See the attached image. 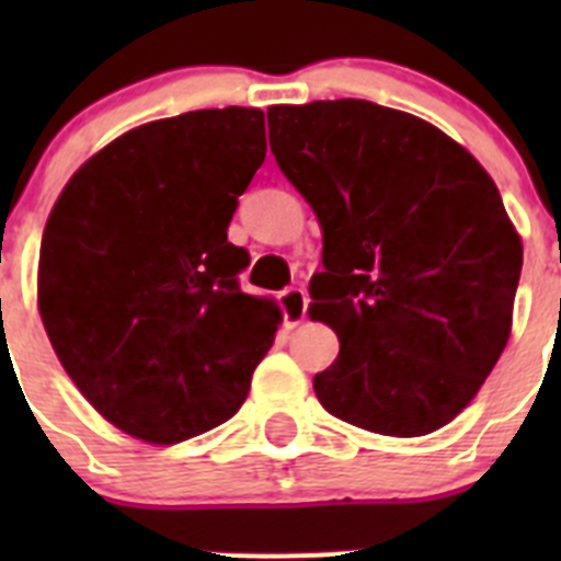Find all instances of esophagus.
<instances>
[{"label": "esophagus", "instance_id": "obj_1", "mask_svg": "<svg viewBox=\"0 0 561 561\" xmlns=\"http://www.w3.org/2000/svg\"><path fill=\"white\" fill-rule=\"evenodd\" d=\"M280 309H284V323L289 329L304 323L306 311H309V295H306V289L291 286V289L280 291Z\"/></svg>", "mask_w": 561, "mask_h": 561}]
</instances>
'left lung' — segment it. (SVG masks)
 I'll use <instances>...</instances> for the list:
<instances>
[{"label": "left lung", "instance_id": "8db88e82", "mask_svg": "<svg viewBox=\"0 0 561 561\" xmlns=\"http://www.w3.org/2000/svg\"><path fill=\"white\" fill-rule=\"evenodd\" d=\"M270 146L323 230L309 317L340 356L314 376L325 410L396 438L440 430L512 334L523 241L463 146L370 101L270 106Z\"/></svg>", "mask_w": 561, "mask_h": 561}]
</instances>
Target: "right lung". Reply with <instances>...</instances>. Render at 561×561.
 Segmentation results:
<instances>
[{
    "instance_id": "obj_1",
    "label": "right lung",
    "mask_w": 561,
    "mask_h": 561,
    "mask_svg": "<svg viewBox=\"0 0 561 561\" xmlns=\"http://www.w3.org/2000/svg\"><path fill=\"white\" fill-rule=\"evenodd\" d=\"M264 157L261 108L185 112L101 148L49 213L42 323L89 404L134 438L225 424L275 342L280 309L241 291L250 255L227 241Z\"/></svg>"
}]
</instances>
